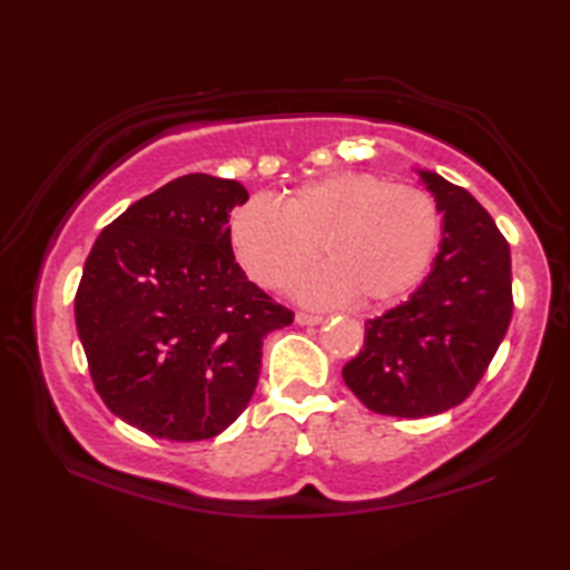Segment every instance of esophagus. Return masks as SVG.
I'll list each match as a JSON object with an SVG mask.
<instances>
[{
    "mask_svg": "<svg viewBox=\"0 0 570 570\" xmlns=\"http://www.w3.org/2000/svg\"><path fill=\"white\" fill-rule=\"evenodd\" d=\"M322 316L320 314H308V312H296V324L302 326H312V324H320Z\"/></svg>",
    "mask_w": 570,
    "mask_h": 570,
    "instance_id": "esophagus-1",
    "label": "esophagus"
}]
</instances>
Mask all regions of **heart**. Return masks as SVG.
<instances>
[{
	"mask_svg": "<svg viewBox=\"0 0 570 570\" xmlns=\"http://www.w3.org/2000/svg\"><path fill=\"white\" fill-rule=\"evenodd\" d=\"M440 240V210L428 190L372 173H334L288 193L282 208L250 198L230 218V246L244 272L284 288L314 264L326 266L296 286L308 304H387L428 272Z\"/></svg>",
	"mask_w": 570,
	"mask_h": 570,
	"instance_id": "1",
	"label": "heart"
}]
</instances>
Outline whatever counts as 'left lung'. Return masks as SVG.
I'll return each mask as SVG.
<instances>
[{
    "label": "left lung",
    "instance_id": "8db88e82",
    "mask_svg": "<svg viewBox=\"0 0 570 570\" xmlns=\"http://www.w3.org/2000/svg\"><path fill=\"white\" fill-rule=\"evenodd\" d=\"M442 214L440 250L407 302L364 324L342 377L364 407L428 417L478 387L513 316L510 246L465 188L417 170Z\"/></svg>",
    "mask_w": 570,
    "mask_h": 570
}]
</instances>
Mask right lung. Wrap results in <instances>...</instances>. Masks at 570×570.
Here are the masks:
<instances>
[{
  "instance_id": "right-lung-1",
  "label": "right lung",
  "mask_w": 570,
  "mask_h": 570,
  "mask_svg": "<svg viewBox=\"0 0 570 570\" xmlns=\"http://www.w3.org/2000/svg\"><path fill=\"white\" fill-rule=\"evenodd\" d=\"M238 180L188 173L102 228L75 294L92 384L153 438L208 440L254 397L264 336L294 312L248 282L230 248Z\"/></svg>"
}]
</instances>
